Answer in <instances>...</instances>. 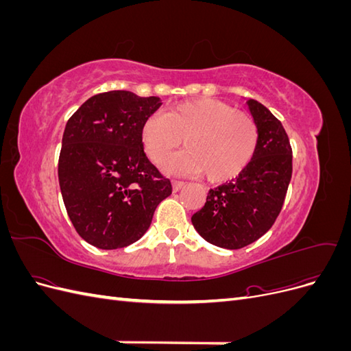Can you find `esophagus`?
I'll return each instance as SVG.
<instances>
[{
  "label": "esophagus",
  "instance_id": "obj_1",
  "mask_svg": "<svg viewBox=\"0 0 351 351\" xmlns=\"http://www.w3.org/2000/svg\"><path fill=\"white\" fill-rule=\"evenodd\" d=\"M184 186V182H182V180H173V190L174 192H178L180 189H182Z\"/></svg>",
  "mask_w": 351,
  "mask_h": 351
}]
</instances>
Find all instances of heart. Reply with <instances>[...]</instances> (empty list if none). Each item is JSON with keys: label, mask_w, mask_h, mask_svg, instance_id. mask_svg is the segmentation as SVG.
Masks as SVG:
<instances>
[{"label": "heart", "mask_w": 351, "mask_h": 351, "mask_svg": "<svg viewBox=\"0 0 351 351\" xmlns=\"http://www.w3.org/2000/svg\"><path fill=\"white\" fill-rule=\"evenodd\" d=\"M183 139L189 151L169 162V168L205 173L209 182L222 183L249 167L258 151L259 129L250 114L212 98L177 104L143 124L145 149L156 164L164 162Z\"/></svg>", "instance_id": "heart-1"}]
</instances>
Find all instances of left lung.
I'll list each match as a JSON object with an SVG mask.
<instances>
[{"instance_id": "1", "label": "left lung", "mask_w": 351, "mask_h": 351, "mask_svg": "<svg viewBox=\"0 0 351 351\" xmlns=\"http://www.w3.org/2000/svg\"><path fill=\"white\" fill-rule=\"evenodd\" d=\"M259 129L258 151L249 167L215 189L192 217L199 234L224 249H241L267 232L280 215L293 173V151L281 121L267 107L249 99Z\"/></svg>"}]
</instances>
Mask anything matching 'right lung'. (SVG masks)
<instances>
[{"label": "right lung", "mask_w": 351, "mask_h": 351, "mask_svg": "<svg viewBox=\"0 0 351 351\" xmlns=\"http://www.w3.org/2000/svg\"><path fill=\"white\" fill-rule=\"evenodd\" d=\"M156 97L111 90L89 98L62 134L58 182L77 234L98 249H120L149 228L171 182L147 159L142 129Z\"/></svg>", "instance_id": "right-lung-1"}]
</instances>
